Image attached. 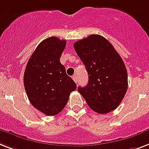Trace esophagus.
<instances>
[{"instance_id": "1", "label": "esophagus", "mask_w": 149, "mask_h": 149, "mask_svg": "<svg viewBox=\"0 0 149 149\" xmlns=\"http://www.w3.org/2000/svg\"><path fill=\"white\" fill-rule=\"evenodd\" d=\"M72 79L74 80V82L76 83H78V78H77V75H74V76H72Z\"/></svg>"}]
</instances>
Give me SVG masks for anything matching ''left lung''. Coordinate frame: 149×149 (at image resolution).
I'll use <instances>...</instances> for the list:
<instances>
[{
  "label": "left lung",
  "instance_id": "left-lung-1",
  "mask_svg": "<svg viewBox=\"0 0 149 149\" xmlns=\"http://www.w3.org/2000/svg\"><path fill=\"white\" fill-rule=\"evenodd\" d=\"M73 46L89 75L87 85L79 86V93L97 113L106 114L115 110L128 89L123 59L109 41L100 35H90Z\"/></svg>",
  "mask_w": 149,
  "mask_h": 149
}]
</instances>
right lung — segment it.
Masks as SVG:
<instances>
[{"label":"right lung","mask_w":149,"mask_h":149,"mask_svg":"<svg viewBox=\"0 0 149 149\" xmlns=\"http://www.w3.org/2000/svg\"><path fill=\"white\" fill-rule=\"evenodd\" d=\"M66 41L51 37L37 46L24 75L26 95L33 107L47 116H56L66 106L77 84L61 64Z\"/></svg>","instance_id":"add662e5"}]
</instances>
